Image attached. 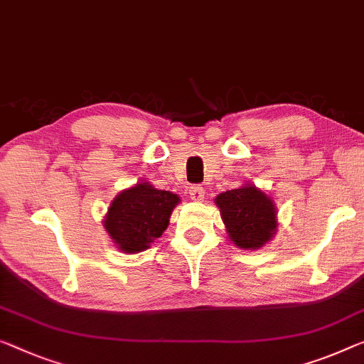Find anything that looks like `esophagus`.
I'll list each match as a JSON object with an SVG mask.
<instances>
[{"label":"esophagus","mask_w":364,"mask_h":364,"mask_svg":"<svg viewBox=\"0 0 364 364\" xmlns=\"http://www.w3.org/2000/svg\"><path fill=\"white\" fill-rule=\"evenodd\" d=\"M189 198H191L194 203H200L204 199V189L200 186H191L189 188Z\"/></svg>","instance_id":"esophagus-1"}]
</instances>
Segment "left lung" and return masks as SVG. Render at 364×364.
I'll use <instances>...</instances> for the list:
<instances>
[{
    "instance_id": "left-lung-1",
    "label": "left lung",
    "mask_w": 364,
    "mask_h": 364,
    "mask_svg": "<svg viewBox=\"0 0 364 364\" xmlns=\"http://www.w3.org/2000/svg\"><path fill=\"white\" fill-rule=\"evenodd\" d=\"M214 203L220 210L227 237L242 250H259L278 232V209L273 198L250 181L220 193Z\"/></svg>"
}]
</instances>
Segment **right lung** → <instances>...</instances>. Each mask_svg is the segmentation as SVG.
I'll use <instances>...</instances> for the list:
<instances>
[{
  "label": "right lung",
  "instance_id": "right-lung-1",
  "mask_svg": "<svg viewBox=\"0 0 364 364\" xmlns=\"http://www.w3.org/2000/svg\"><path fill=\"white\" fill-rule=\"evenodd\" d=\"M178 204V194L139 181L112 199L102 227L117 250L129 255L144 252L166 230Z\"/></svg>",
  "mask_w": 364,
  "mask_h": 364
}]
</instances>
